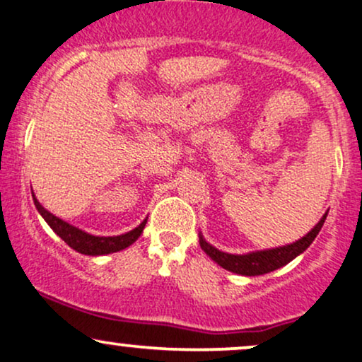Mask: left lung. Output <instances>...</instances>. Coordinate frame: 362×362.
Wrapping results in <instances>:
<instances>
[{
    "instance_id": "1",
    "label": "left lung",
    "mask_w": 362,
    "mask_h": 362,
    "mask_svg": "<svg viewBox=\"0 0 362 362\" xmlns=\"http://www.w3.org/2000/svg\"><path fill=\"white\" fill-rule=\"evenodd\" d=\"M327 218V214L322 216V220L315 225L312 232H308L303 239L293 242L290 245H284V247H276L269 250H259V252H250L245 256H233V254L222 252V250L215 249L214 245H210L208 242L199 235V245L205 250L206 256H210L216 264H220L223 269L232 271V273L242 274V276H259L271 273V271L278 269L288 262L293 261L296 256H300L303 250L310 247L315 237L320 232L322 225H324Z\"/></svg>"
}]
</instances>
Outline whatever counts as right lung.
Instances as JSON below:
<instances>
[{"mask_svg": "<svg viewBox=\"0 0 362 362\" xmlns=\"http://www.w3.org/2000/svg\"><path fill=\"white\" fill-rule=\"evenodd\" d=\"M33 197V193H32ZM33 203H35L38 214L44 216V220L50 225V228L57 233L61 239L66 242L69 247L74 250H78L81 254H86V256H103V254H112V252H118V250L129 247V245L134 244L135 240L139 239L140 233H142L144 227H146L147 220H144L142 223L139 225L137 228L134 230L123 233V235H117V237H96V235H89V233L79 230V228L72 227L64 220L57 218V216L47 211L40 203L37 202V198L33 197Z\"/></svg>", "mask_w": 362, "mask_h": 362, "instance_id": "add662e5", "label": "right lung"}]
</instances>
